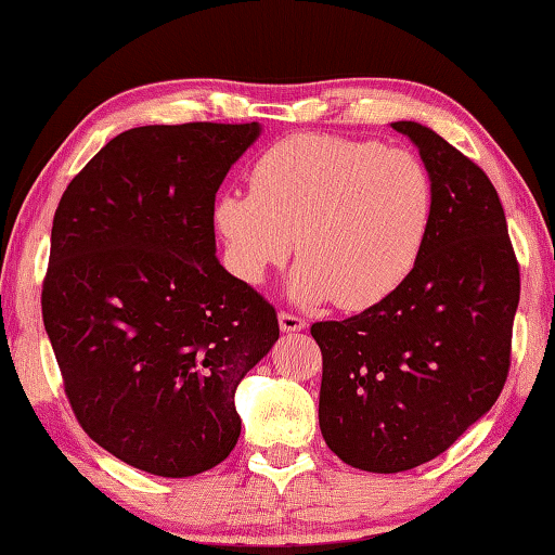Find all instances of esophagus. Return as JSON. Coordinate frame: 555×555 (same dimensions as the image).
Listing matches in <instances>:
<instances>
[{"instance_id":"1","label":"esophagus","mask_w":555,"mask_h":555,"mask_svg":"<svg viewBox=\"0 0 555 555\" xmlns=\"http://www.w3.org/2000/svg\"><path fill=\"white\" fill-rule=\"evenodd\" d=\"M279 325H281V331H284V333H296V331H304L306 321L300 315H294V313H288V311H281L279 313Z\"/></svg>"}]
</instances>
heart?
Segmentation results:
<instances>
[{
	"mask_svg": "<svg viewBox=\"0 0 555 555\" xmlns=\"http://www.w3.org/2000/svg\"><path fill=\"white\" fill-rule=\"evenodd\" d=\"M247 181L249 193H222L212 208L230 269L259 284L296 234L300 304H379L409 279L434 220V178L409 149L298 134L271 144Z\"/></svg>",
	"mask_w": 555,
	"mask_h": 555,
	"instance_id": "obj_1",
	"label": "heart"
}]
</instances>
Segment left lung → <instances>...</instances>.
<instances>
[{
  "label": "left lung",
  "mask_w": 555,
  "mask_h": 555,
  "mask_svg": "<svg viewBox=\"0 0 555 555\" xmlns=\"http://www.w3.org/2000/svg\"><path fill=\"white\" fill-rule=\"evenodd\" d=\"M434 178V220L409 279L345 321L311 325L323 354L318 421L357 469L403 473L455 443L500 397L519 261L487 173L418 121L391 125Z\"/></svg>",
  "instance_id": "obj_1"
}]
</instances>
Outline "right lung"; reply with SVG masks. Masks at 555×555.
Masks as SVG:
<instances>
[{
	"mask_svg": "<svg viewBox=\"0 0 555 555\" xmlns=\"http://www.w3.org/2000/svg\"><path fill=\"white\" fill-rule=\"evenodd\" d=\"M259 125L121 131L65 188L41 311L82 430L121 463L191 477L222 463L234 389L276 311L215 257V193Z\"/></svg>",
	"mask_w": 555,
	"mask_h": 555,
	"instance_id": "1",
	"label": "right lung"
}]
</instances>
